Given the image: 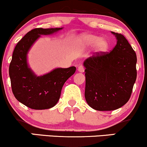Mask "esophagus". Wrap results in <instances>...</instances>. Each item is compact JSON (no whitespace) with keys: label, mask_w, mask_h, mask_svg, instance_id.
Here are the masks:
<instances>
[{"label":"esophagus","mask_w":147,"mask_h":147,"mask_svg":"<svg viewBox=\"0 0 147 147\" xmlns=\"http://www.w3.org/2000/svg\"><path fill=\"white\" fill-rule=\"evenodd\" d=\"M77 70H78L79 72H84V70H85V68H84V65H79V66H78V68H77Z\"/></svg>","instance_id":"34e87169"}]
</instances>
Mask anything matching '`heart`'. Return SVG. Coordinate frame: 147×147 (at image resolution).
<instances>
[{
	"mask_svg": "<svg viewBox=\"0 0 147 147\" xmlns=\"http://www.w3.org/2000/svg\"><path fill=\"white\" fill-rule=\"evenodd\" d=\"M77 42L84 47H91L95 45L96 53L101 54L106 52L109 49V43L106 38L91 34H84L77 38Z\"/></svg>",
	"mask_w": 147,
	"mask_h": 147,
	"instance_id": "obj_1",
	"label": "heart"
}]
</instances>
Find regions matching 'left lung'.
<instances>
[{
    "label": "left lung",
    "mask_w": 147,
    "mask_h": 147,
    "mask_svg": "<svg viewBox=\"0 0 147 147\" xmlns=\"http://www.w3.org/2000/svg\"><path fill=\"white\" fill-rule=\"evenodd\" d=\"M111 33L117 41L115 48L84 62L85 98L97 111H114L126 104L137 77L136 52L122 34Z\"/></svg>",
    "instance_id": "8db88e82"
}]
</instances>
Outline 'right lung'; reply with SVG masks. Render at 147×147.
I'll return each instance as SVG.
<instances>
[{
	"instance_id": "add662e5",
	"label": "right lung",
	"mask_w": 147,
	"mask_h": 147,
	"mask_svg": "<svg viewBox=\"0 0 147 147\" xmlns=\"http://www.w3.org/2000/svg\"><path fill=\"white\" fill-rule=\"evenodd\" d=\"M62 28L32 30L18 42L13 52L9 68L11 90L18 102L32 109L43 110L56 105L63 84L75 72V66L59 68L37 77L27 62L28 51L41 35L52 34Z\"/></svg>"
}]
</instances>
